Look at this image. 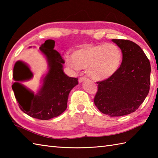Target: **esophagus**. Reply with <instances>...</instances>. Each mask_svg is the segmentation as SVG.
I'll use <instances>...</instances> for the list:
<instances>
[{
    "label": "esophagus",
    "mask_w": 158,
    "mask_h": 158,
    "mask_svg": "<svg viewBox=\"0 0 158 158\" xmlns=\"http://www.w3.org/2000/svg\"><path fill=\"white\" fill-rule=\"evenodd\" d=\"M86 79H87L85 78V77H80L79 79V83H81V82H83V81H85Z\"/></svg>",
    "instance_id": "34e87169"
}]
</instances>
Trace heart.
Here are the masks:
<instances>
[{
	"instance_id": "1",
	"label": "heart",
	"mask_w": 158,
	"mask_h": 158,
	"mask_svg": "<svg viewBox=\"0 0 158 158\" xmlns=\"http://www.w3.org/2000/svg\"><path fill=\"white\" fill-rule=\"evenodd\" d=\"M123 60L122 50L111 43L83 44L65 56L66 65L74 71L87 69L88 75L96 81L109 79L118 71Z\"/></svg>"
}]
</instances>
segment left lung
Here are the masks:
<instances>
[{
    "instance_id": "obj_1",
    "label": "left lung",
    "mask_w": 158,
    "mask_h": 158,
    "mask_svg": "<svg viewBox=\"0 0 158 158\" xmlns=\"http://www.w3.org/2000/svg\"><path fill=\"white\" fill-rule=\"evenodd\" d=\"M123 53L122 65L109 79L98 83L94 104L110 117L135 112L148 95L151 65L140 47L129 40L112 39Z\"/></svg>"
}]
</instances>
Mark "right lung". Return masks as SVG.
Instances as JSON below:
<instances>
[{"label": "right lung", "instance_id": "right-lung-1", "mask_svg": "<svg viewBox=\"0 0 158 158\" xmlns=\"http://www.w3.org/2000/svg\"><path fill=\"white\" fill-rule=\"evenodd\" d=\"M55 41L48 39L39 48L48 64V71L42 79V85L35 94L21 81L32 78L33 73L22 61H17L13 68L12 89L19 106L23 113L33 118L48 120L58 117L67 108L69 93L78 85V79L67 76L63 71L64 61L53 49Z\"/></svg>", "mask_w": 158, "mask_h": 158}]
</instances>
